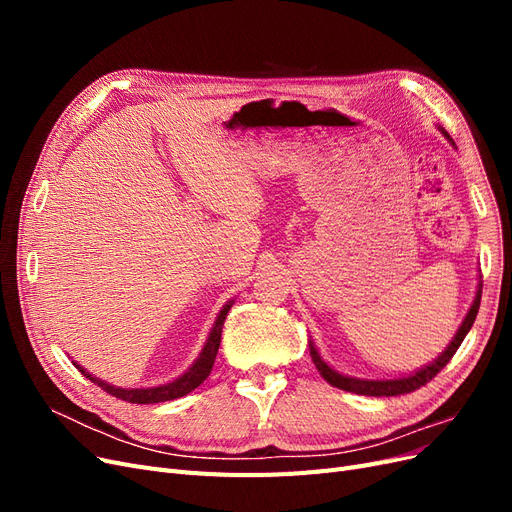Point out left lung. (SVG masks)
Listing matches in <instances>:
<instances>
[{"label":"left lung","mask_w":512,"mask_h":512,"mask_svg":"<svg viewBox=\"0 0 512 512\" xmlns=\"http://www.w3.org/2000/svg\"><path fill=\"white\" fill-rule=\"evenodd\" d=\"M442 130V128H440ZM442 134L448 138V143H453V138L448 136L446 130H442ZM480 294H483V284H478V290H476V297H474V303L470 307V312L466 314V318H463L461 327L457 329L453 342L446 346V350L438 356L436 361L416 369L414 374H408V376H401V378H393V380H363V378H350V376H344L339 374V371H335L331 365H327L322 361V356L318 354L316 346L312 339H309V354H312V361L316 365V369L320 371V376L327 380L331 386H337V389L342 391H350V393H356V395H367V397H393V395H404V393H412L416 389H421V386H425L431 378H436L440 371L446 367V363L453 359V354L457 352V348L461 346L463 339H466L468 331L472 329V324L476 320V314H478V307H480Z\"/></svg>","instance_id":"8db88e82"}]
</instances>
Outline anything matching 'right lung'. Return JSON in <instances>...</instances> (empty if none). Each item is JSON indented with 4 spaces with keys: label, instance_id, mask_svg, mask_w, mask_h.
I'll return each instance as SVG.
<instances>
[{
    "label": "right lung",
    "instance_id": "1",
    "mask_svg": "<svg viewBox=\"0 0 512 512\" xmlns=\"http://www.w3.org/2000/svg\"><path fill=\"white\" fill-rule=\"evenodd\" d=\"M232 303H235V301H228L220 309V314H218V318H215V322H213L211 333L207 337L203 350H200L198 359L192 363V367L188 371H185V374H181L173 382H166V384H160V386H149V389H121V386H113V384H108V382H104V380H100L96 376H91L89 371L83 369L79 363H74V361L72 363L76 365V369H79L85 378H89L91 382L98 384L100 389H104L108 395L128 401V404H160V401H170V399L183 397V395L192 393L196 386L203 384L207 380V376L211 374L213 363H215V356H218V348H220L224 320H226V314L230 312Z\"/></svg>",
    "mask_w": 512,
    "mask_h": 512
}]
</instances>
